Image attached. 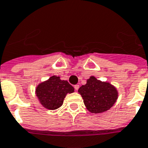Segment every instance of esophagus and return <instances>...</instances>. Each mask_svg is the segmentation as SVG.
Wrapping results in <instances>:
<instances>
[{"instance_id": "1", "label": "esophagus", "mask_w": 148, "mask_h": 148, "mask_svg": "<svg viewBox=\"0 0 148 148\" xmlns=\"http://www.w3.org/2000/svg\"><path fill=\"white\" fill-rule=\"evenodd\" d=\"M74 89H75V90H76V91H77V90H78V88H79V85L78 84H75V85H74Z\"/></svg>"}]
</instances>
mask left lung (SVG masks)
Here are the masks:
<instances>
[{"label": "left lung", "instance_id": "1", "mask_svg": "<svg viewBox=\"0 0 148 148\" xmlns=\"http://www.w3.org/2000/svg\"><path fill=\"white\" fill-rule=\"evenodd\" d=\"M84 103L89 112L100 113L109 110L116 102L118 92L114 86L90 77L86 84L78 89Z\"/></svg>", "mask_w": 148, "mask_h": 148}]
</instances>
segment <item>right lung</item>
<instances>
[{
	"mask_svg": "<svg viewBox=\"0 0 148 148\" xmlns=\"http://www.w3.org/2000/svg\"><path fill=\"white\" fill-rule=\"evenodd\" d=\"M74 91V87L67 81H62L60 77L52 76L48 81L39 84L36 92L40 103L45 108L54 110L63 105L67 93H72Z\"/></svg>",
	"mask_w": 148,
	"mask_h": 148,
	"instance_id": "add662e5",
	"label": "right lung"
}]
</instances>
